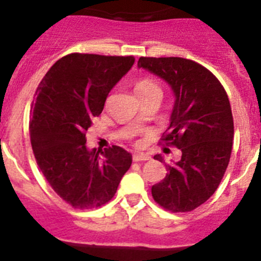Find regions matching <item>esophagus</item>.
<instances>
[{
    "label": "esophagus",
    "mask_w": 261,
    "mask_h": 261,
    "mask_svg": "<svg viewBox=\"0 0 261 261\" xmlns=\"http://www.w3.org/2000/svg\"><path fill=\"white\" fill-rule=\"evenodd\" d=\"M150 159V156L147 155V154H135L133 155V161L135 162H144V161H149Z\"/></svg>",
    "instance_id": "obj_1"
}]
</instances>
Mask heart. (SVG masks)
Segmentation results:
<instances>
[{"label": "heart", "instance_id": "1", "mask_svg": "<svg viewBox=\"0 0 261 261\" xmlns=\"http://www.w3.org/2000/svg\"><path fill=\"white\" fill-rule=\"evenodd\" d=\"M136 91H137L140 99L145 96L153 95V94H161L162 95V89L151 78H142L136 84Z\"/></svg>", "mask_w": 261, "mask_h": 261}]
</instances>
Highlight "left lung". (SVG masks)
I'll return each mask as SVG.
<instances>
[{"instance_id":"8db88e82","label":"left lung","mask_w":261,"mask_h":261,"mask_svg":"<svg viewBox=\"0 0 261 261\" xmlns=\"http://www.w3.org/2000/svg\"><path fill=\"white\" fill-rule=\"evenodd\" d=\"M138 68L171 86L175 105L161 141L181 151L179 162L166 165L167 174L151 195L166 211L191 212L216 192L229 165L234 138L229 98L216 75L192 60L140 57Z\"/></svg>"}]
</instances>
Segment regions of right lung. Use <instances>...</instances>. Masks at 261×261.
Segmentation results:
<instances>
[{"label": "right lung", "mask_w": 261, "mask_h": 261, "mask_svg": "<svg viewBox=\"0 0 261 261\" xmlns=\"http://www.w3.org/2000/svg\"><path fill=\"white\" fill-rule=\"evenodd\" d=\"M133 64V56L70 53L39 84L30 119L32 150L52 190L73 208L107 204L132 165V155L116 145L100 155L87 150L86 132Z\"/></svg>", "instance_id": "1"}]
</instances>
